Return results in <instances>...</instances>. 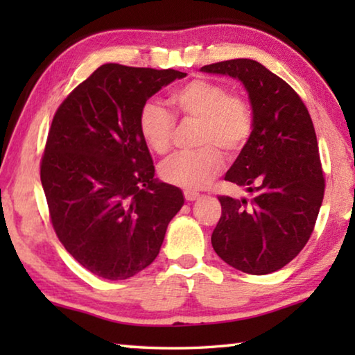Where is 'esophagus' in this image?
<instances>
[{
  "instance_id": "1",
  "label": "esophagus",
  "mask_w": 355,
  "mask_h": 355,
  "mask_svg": "<svg viewBox=\"0 0 355 355\" xmlns=\"http://www.w3.org/2000/svg\"><path fill=\"white\" fill-rule=\"evenodd\" d=\"M199 192H196V191H184V199L188 200V202H192V200H197L199 199Z\"/></svg>"
}]
</instances>
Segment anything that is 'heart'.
Segmentation results:
<instances>
[{
  "label": "heart",
  "instance_id": "heart-1",
  "mask_svg": "<svg viewBox=\"0 0 355 355\" xmlns=\"http://www.w3.org/2000/svg\"><path fill=\"white\" fill-rule=\"evenodd\" d=\"M171 103L183 119L199 120L194 152L173 155L159 166L164 182L184 189H202L224 171L227 156L235 158L248 146L254 131V114L243 95L208 78H194L172 92ZM137 128L146 146L156 155L172 147L175 117L156 101L141 106Z\"/></svg>",
  "mask_w": 355,
  "mask_h": 355
}]
</instances>
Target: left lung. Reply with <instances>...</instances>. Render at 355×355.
Here are the masks:
<instances>
[{
    "label": "left lung",
    "mask_w": 355,
    "mask_h": 355,
    "mask_svg": "<svg viewBox=\"0 0 355 355\" xmlns=\"http://www.w3.org/2000/svg\"><path fill=\"white\" fill-rule=\"evenodd\" d=\"M202 71L238 78L254 114L250 141L224 178L245 186L254 199L218 197L222 214L213 249L243 272L279 271L307 244L326 189L313 122L290 84L254 59L209 64Z\"/></svg>",
    "instance_id": "obj_1"
}]
</instances>
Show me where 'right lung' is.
I'll use <instances>...</instances> for the list:
<instances>
[{"label": "right lung", "instance_id": "obj_1", "mask_svg": "<svg viewBox=\"0 0 355 355\" xmlns=\"http://www.w3.org/2000/svg\"><path fill=\"white\" fill-rule=\"evenodd\" d=\"M178 70L103 64L59 105L40 161L51 225L65 250L101 279L125 280L159 254L183 207L155 180L137 128L141 106Z\"/></svg>", "mask_w": 355, "mask_h": 355}]
</instances>
